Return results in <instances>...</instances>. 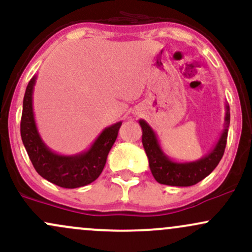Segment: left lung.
<instances>
[{
    "label": "left lung",
    "instance_id": "left-lung-1",
    "mask_svg": "<svg viewBox=\"0 0 252 252\" xmlns=\"http://www.w3.org/2000/svg\"><path fill=\"white\" fill-rule=\"evenodd\" d=\"M138 123L142 128V144L148 156L149 167L155 180L158 184L168 186L187 187L198 184L211 174L221 160L226 147L227 131L230 126V108L227 104H225L224 129L215 148L204 158L190 162H175L170 160L160 147L158 136L152 126L144 120H140Z\"/></svg>",
    "mask_w": 252,
    "mask_h": 252
}]
</instances>
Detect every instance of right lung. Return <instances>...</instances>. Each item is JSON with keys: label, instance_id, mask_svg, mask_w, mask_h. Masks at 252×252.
Segmentation results:
<instances>
[{"label": "right lung", "instance_id": "obj_1", "mask_svg": "<svg viewBox=\"0 0 252 252\" xmlns=\"http://www.w3.org/2000/svg\"><path fill=\"white\" fill-rule=\"evenodd\" d=\"M35 82L36 76H34L26 89L20 129L22 142L34 168L43 179L63 189H77L91 184L102 173L122 122L104 129L85 152L76 155L57 154L46 146L37 131L33 111Z\"/></svg>", "mask_w": 252, "mask_h": 252}]
</instances>
